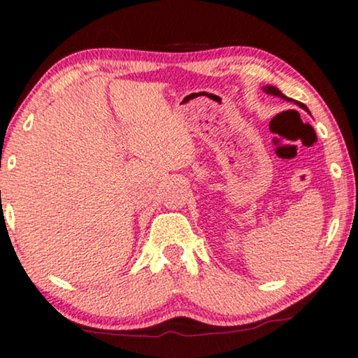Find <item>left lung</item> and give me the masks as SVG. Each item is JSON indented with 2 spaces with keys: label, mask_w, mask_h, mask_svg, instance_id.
<instances>
[{
  "label": "left lung",
  "mask_w": 358,
  "mask_h": 358,
  "mask_svg": "<svg viewBox=\"0 0 358 358\" xmlns=\"http://www.w3.org/2000/svg\"><path fill=\"white\" fill-rule=\"evenodd\" d=\"M263 90H264V92H266V94H271V95H278V97H282V99H284V100H287V97H285V95H284V94H282V92H280V90H279L278 87H274V85H266V87H264ZM299 105H300V107H301V108L308 110V108H306V107H305V105H303V103H299Z\"/></svg>",
  "instance_id": "1"
}]
</instances>
